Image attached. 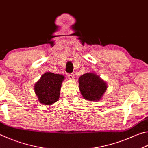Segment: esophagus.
I'll return each instance as SVG.
<instances>
[{
	"instance_id": "34e87169",
	"label": "esophagus",
	"mask_w": 148,
	"mask_h": 148,
	"mask_svg": "<svg viewBox=\"0 0 148 148\" xmlns=\"http://www.w3.org/2000/svg\"><path fill=\"white\" fill-rule=\"evenodd\" d=\"M67 76H68L69 79H73L74 78V76L73 74H67Z\"/></svg>"
}]
</instances>
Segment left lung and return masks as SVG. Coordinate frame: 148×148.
<instances>
[{
  "label": "left lung",
  "instance_id": "1",
  "mask_svg": "<svg viewBox=\"0 0 148 148\" xmlns=\"http://www.w3.org/2000/svg\"><path fill=\"white\" fill-rule=\"evenodd\" d=\"M78 82L79 91L84 99L91 102L100 101L108 88L106 82L93 72L82 75Z\"/></svg>",
  "mask_w": 148,
  "mask_h": 148
}]
</instances>
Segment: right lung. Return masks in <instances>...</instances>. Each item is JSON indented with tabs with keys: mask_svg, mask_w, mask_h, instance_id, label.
<instances>
[{
	"mask_svg": "<svg viewBox=\"0 0 148 148\" xmlns=\"http://www.w3.org/2000/svg\"><path fill=\"white\" fill-rule=\"evenodd\" d=\"M64 76L47 72L35 84L34 89L40 102L43 105H52L59 99L61 85Z\"/></svg>",
	"mask_w": 148,
	"mask_h": 148,
	"instance_id": "obj_1",
	"label": "right lung"
}]
</instances>
